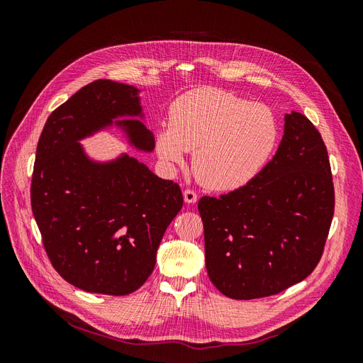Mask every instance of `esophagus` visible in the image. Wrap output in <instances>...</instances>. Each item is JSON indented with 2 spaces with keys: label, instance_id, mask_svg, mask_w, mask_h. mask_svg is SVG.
Here are the masks:
<instances>
[{
  "label": "esophagus",
  "instance_id": "esophagus-1",
  "mask_svg": "<svg viewBox=\"0 0 363 363\" xmlns=\"http://www.w3.org/2000/svg\"><path fill=\"white\" fill-rule=\"evenodd\" d=\"M183 199H184V201L188 203V204H192V203H195L196 200H199V196H196V194L192 189H184L183 191Z\"/></svg>",
  "mask_w": 363,
  "mask_h": 363
}]
</instances>
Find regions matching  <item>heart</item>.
I'll use <instances>...</instances> for the list:
<instances>
[{
  "instance_id": "obj_1",
  "label": "heart",
  "mask_w": 363,
  "mask_h": 363,
  "mask_svg": "<svg viewBox=\"0 0 363 363\" xmlns=\"http://www.w3.org/2000/svg\"><path fill=\"white\" fill-rule=\"evenodd\" d=\"M280 136L265 104L219 89L184 94L169 107V124L156 131L160 160L182 164L194 150L192 168L206 188L232 191L250 183L271 157Z\"/></svg>"
}]
</instances>
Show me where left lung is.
Masks as SVG:
<instances>
[{"instance_id":"8db88e82","label":"left lung","mask_w":363,"mask_h":363,"mask_svg":"<svg viewBox=\"0 0 363 363\" xmlns=\"http://www.w3.org/2000/svg\"><path fill=\"white\" fill-rule=\"evenodd\" d=\"M208 279L235 300L279 294L300 283L323 256L335 212L330 162L320 131L298 112L284 115L276 156L239 189L203 196Z\"/></svg>"}]
</instances>
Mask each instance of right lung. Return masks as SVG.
Masks as SVG:
<instances>
[{
	"label": "right lung",
	"instance_id": "1",
	"mask_svg": "<svg viewBox=\"0 0 363 363\" xmlns=\"http://www.w3.org/2000/svg\"><path fill=\"white\" fill-rule=\"evenodd\" d=\"M139 89L95 80L54 111L43 127L31 208L52 267L75 288L127 295L147 281L160 240L183 206L177 183L123 152L100 162L80 140L116 127L138 151L155 150Z\"/></svg>",
	"mask_w": 363,
	"mask_h": 363
}]
</instances>
